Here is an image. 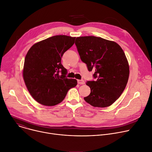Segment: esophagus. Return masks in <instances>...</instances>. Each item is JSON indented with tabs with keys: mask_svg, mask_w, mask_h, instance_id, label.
Returning <instances> with one entry per match:
<instances>
[{
	"mask_svg": "<svg viewBox=\"0 0 152 152\" xmlns=\"http://www.w3.org/2000/svg\"><path fill=\"white\" fill-rule=\"evenodd\" d=\"M77 81H78V83L80 84V85H84V84H85V81L83 80H78Z\"/></svg>",
	"mask_w": 152,
	"mask_h": 152,
	"instance_id": "esophagus-1",
	"label": "esophagus"
}]
</instances>
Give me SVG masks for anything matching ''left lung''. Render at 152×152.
<instances>
[{
  "label": "left lung",
  "mask_w": 152,
  "mask_h": 152,
  "mask_svg": "<svg viewBox=\"0 0 152 152\" xmlns=\"http://www.w3.org/2000/svg\"><path fill=\"white\" fill-rule=\"evenodd\" d=\"M81 61L95 79L88 81L91 94L84 98L94 107L112 105L124 91L129 66L121 46L115 42L95 36L77 37L75 43Z\"/></svg>",
  "instance_id": "obj_1"
}]
</instances>
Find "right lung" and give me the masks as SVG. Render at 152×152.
Masks as SVG:
<instances>
[{"label": "right lung", "mask_w": 152, "mask_h": 152, "mask_svg": "<svg viewBox=\"0 0 152 152\" xmlns=\"http://www.w3.org/2000/svg\"><path fill=\"white\" fill-rule=\"evenodd\" d=\"M75 39L64 35L53 36L34 44L28 51L23 80L31 96L41 104H59L68 91L77 86V80L66 77L67 69L61 63L63 54L74 44Z\"/></svg>", "instance_id": "right-lung-1"}]
</instances>
